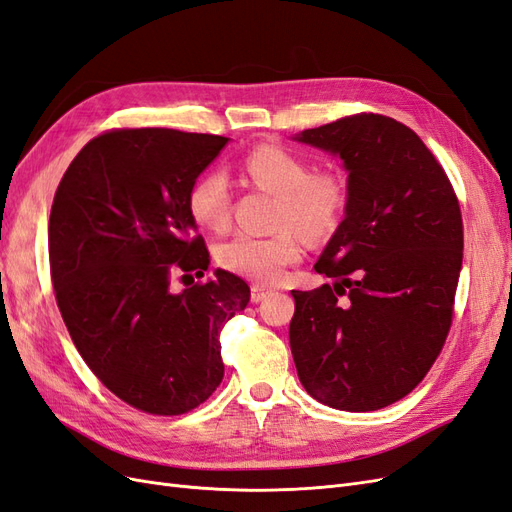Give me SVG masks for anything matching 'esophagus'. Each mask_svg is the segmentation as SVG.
<instances>
[{"label": "esophagus", "instance_id": "1", "mask_svg": "<svg viewBox=\"0 0 512 512\" xmlns=\"http://www.w3.org/2000/svg\"><path fill=\"white\" fill-rule=\"evenodd\" d=\"M269 294H271V290H269V288L254 284V286H252V294H250V299H252V303H260V301H265V299L269 297Z\"/></svg>", "mask_w": 512, "mask_h": 512}]
</instances>
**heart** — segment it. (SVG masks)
<instances>
[{"instance_id":"obj_1","label":"heart","mask_w":512,"mask_h":512,"mask_svg":"<svg viewBox=\"0 0 512 512\" xmlns=\"http://www.w3.org/2000/svg\"><path fill=\"white\" fill-rule=\"evenodd\" d=\"M243 170L262 190L273 192L280 200L275 226L282 230L269 237L241 232L220 243L215 258L230 273L258 284H277L303 254L294 230L312 241L337 230L348 203L346 183L331 170L312 173L307 160L282 145H262L247 153ZM188 211L198 226L209 230H224L230 224V188L220 170H207L194 179L188 192Z\"/></svg>"}]
</instances>
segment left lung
Here are the masks:
<instances>
[{
	"label": "left lung",
	"mask_w": 512,
	"mask_h": 512,
	"mask_svg": "<svg viewBox=\"0 0 512 512\" xmlns=\"http://www.w3.org/2000/svg\"><path fill=\"white\" fill-rule=\"evenodd\" d=\"M297 138L339 153L348 203L314 267L333 286L292 290V359L322 404L380 410L416 389L451 331L459 200L436 156L393 117L356 113Z\"/></svg>",
	"instance_id": "8db88e82"
}]
</instances>
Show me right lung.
I'll use <instances>...</instances> for the list:
<instances>
[{"instance_id": "right-lung-1", "label": "right lung", "mask_w": 512, "mask_h": 512, "mask_svg": "<svg viewBox=\"0 0 512 512\" xmlns=\"http://www.w3.org/2000/svg\"><path fill=\"white\" fill-rule=\"evenodd\" d=\"M228 143L218 134L115 128L79 151L49 220L57 307L94 376L128 406L179 416L224 378L220 333L250 286L228 271L194 282L209 250L188 211L194 179ZM173 279H190L173 293Z\"/></svg>"}]
</instances>
